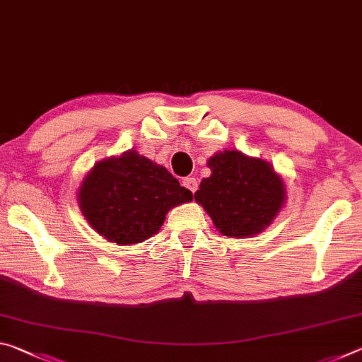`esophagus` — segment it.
I'll return each mask as SVG.
<instances>
[{"mask_svg":"<svg viewBox=\"0 0 362 362\" xmlns=\"http://www.w3.org/2000/svg\"><path fill=\"white\" fill-rule=\"evenodd\" d=\"M183 185H185V188H188L189 192L194 193L196 189H198V180H196L194 177H187V179H183Z\"/></svg>","mask_w":362,"mask_h":362,"instance_id":"esophagus-1","label":"esophagus"}]
</instances>
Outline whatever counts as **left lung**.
Returning a JSON list of instances; mask_svg holds the SVG:
<instances>
[{"mask_svg": "<svg viewBox=\"0 0 362 362\" xmlns=\"http://www.w3.org/2000/svg\"><path fill=\"white\" fill-rule=\"evenodd\" d=\"M207 166L212 174L201 182L194 199L220 233L230 238L252 236L273 222L286 192L268 163L225 150L212 156Z\"/></svg>", "mask_w": 362, "mask_h": 362, "instance_id": "left-lung-1", "label": "left lung"}]
</instances>
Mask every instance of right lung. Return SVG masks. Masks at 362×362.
<instances>
[{
  "label": "right lung",
  "instance_id": "obj_1",
  "mask_svg": "<svg viewBox=\"0 0 362 362\" xmlns=\"http://www.w3.org/2000/svg\"><path fill=\"white\" fill-rule=\"evenodd\" d=\"M78 199L99 235L127 246L156 235L170 207L188 203L193 194L166 168L131 150L97 163Z\"/></svg>",
  "mask_w": 362,
  "mask_h": 362
}]
</instances>
